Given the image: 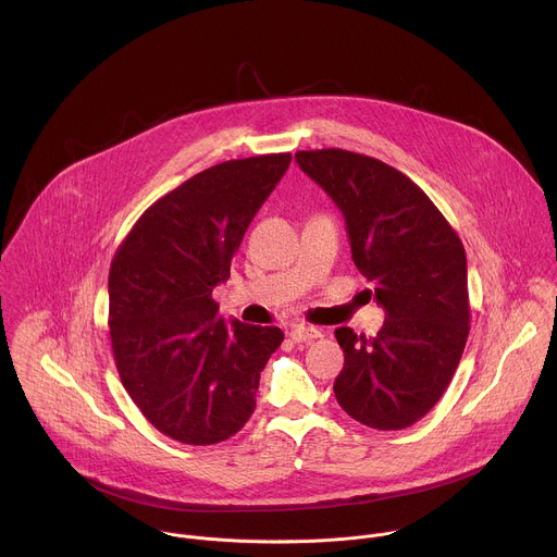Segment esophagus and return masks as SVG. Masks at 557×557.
Returning <instances> with one entry per match:
<instances>
[{
  "mask_svg": "<svg viewBox=\"0 0 557 557\" xmlns=\"http://www.w3.org/2000/svg\"><path fill=\"white\" fill-rule=\"evenodd\" d=\"M288 336L295 341V343H312L317 338H321V332L317 327H310V325H293Z\"/></svg>",
  "mask_w": 557,
  "mask_h": 557,
  "instance_id": "obj_1",
  "label": "esophagus"
}]
</instances>
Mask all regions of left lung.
<instances>
[{
	"instance_id": "1",
	"label": "left lung",
	"mask_w": 557,
	"mask_h": 557,
	"mask_svg": "<svg viewBox=\"0 0 557 557\" xmlns=\"http://www.w3.org/2000/svg\"><path fill=\"white\" fill-rule=\"evenodd\" d=\"M299 169L345 216L351 258L375 286L377 336L338 327L341 408L373 430H404L447 391L469 338L467 253L432 199L401 171L345 149L297 151Z\"/></svg>"
}]
</instances>
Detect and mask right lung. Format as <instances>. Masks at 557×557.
Instances as JSON below:
<instances>
[{"instance_id":"obj_1","label":"right lung","mask_w":557,"mask_h":557,"mask_svg":"<svg viewBox=\"0 0 557 557\" xmlns=\"http://www.w3.org/2000/svg\"><path fill=\"white\" fill-rule=\"evenodd\" d=\"M290 153L214 164L134 223L110 275V341L119 377L143 417L186 445L234 436L256 410L280 327L225 323L212 299L240 240L282 180Z\"/></svg>"}]
</instances>
